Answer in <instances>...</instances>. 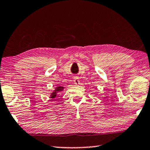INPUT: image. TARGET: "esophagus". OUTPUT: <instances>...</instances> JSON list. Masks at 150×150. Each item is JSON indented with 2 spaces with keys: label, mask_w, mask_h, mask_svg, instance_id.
I'll return each mask as SVG.
<instances>
[{
  "label": "esophagus",
  "mask_w": 150,
  "mask_h": 150,
  "mask_svg": "<svg viewBox=\"0 0 150 150\" xmlns=\"http://www.w3.org/2000/svg\"><path fill=\"white\" fill-rule=\"evenodd\" d=\"M74 83L76 85H78L80 83V80H79V79L78 77H74Z\"/></svg>",
  "instance_id": "obj_1"
}]
</instances>
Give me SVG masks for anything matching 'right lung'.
I'll use <instances>...</instances> for the list:
<instances>
[{"instance_id": "right-lung-1", "label": "right lung", "mask_w": 150, "mask_h": 150, "mask_svg": "<svg viewBox=\"0 0 150 150\" xmlns=\"http://www.w3.org/2000/svg\"><path fill=\"white\" fill-rule=\"evenodd\" d=\"M64 87H62V86H59V87H55V91H53V93H52V94H51V97L50 98H54L56 97V96H57V92H61L63 90Z\"/></svg>"}]
</instances>
